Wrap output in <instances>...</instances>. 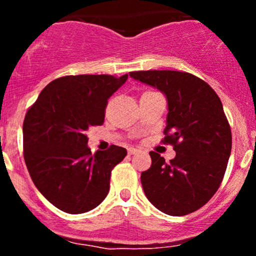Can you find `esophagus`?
<instances>
[{
    "label": "esophagus",
    "mask_w": 256,
    "mask_h": 256,
    "mask_svg": "<svg viewBox=\"0 0 256 256\" xmlns=\"http://www.w3.org/2000/svg\"><path fill=\"white\" fill-rule=\"evenodd\" d=\"M140 149H136V148H128V154L130 155H134L137 154V152H140Z\"/></svg>",
    "instance_id": "1"
}]
</instances>
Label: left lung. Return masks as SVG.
Instances as JSON below:
<instances>
[{"mask_svg": "<svg viewBox=\"0 0 256 256\" xmlns=\"http://www.w3.org/2000/svg\"><path fill=\"white\" fill-rule=\"evenodd\" d=\"M130 77L166 95L168 114L162 142L176 152L170 162L149 152L152 166L140 174L146 198L168 216L195 212L219 189L231 154V128L222 101L192 73L154 70L130 72Z\"/></svg>", "mask_w": 256, "mask_h": 256, "instance_id": "left-lung-1", "label": "left lung"}]
</instances>
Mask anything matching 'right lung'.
Returning a JSON list of instances; mask_svg holds the SVG:
<instances>
[{
  "label": "right lung",
  "mask_w": 256,
  "mask_h": 256,
  "mask_svg": "<svg viewBox=\"0 0 256 256\" xmlns=\"http://www.w3.org/2000/svg\"><path fill=\"white\" fill-rule=\"evenodd\" d=\"M128 74L60 77L40 91L22 125L24 158L32 182L58 210L89 212L110 192V173L128 154L110 146L91 154L86 131L104 122L108 98Z\"/></svg>",
  "instance_id": "obj_1"
}]
</instances>
